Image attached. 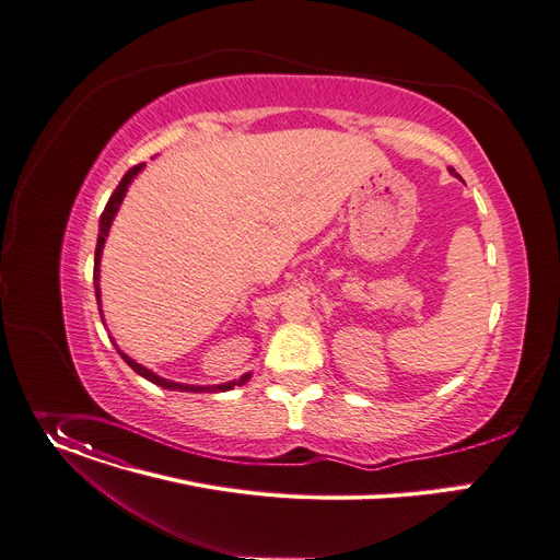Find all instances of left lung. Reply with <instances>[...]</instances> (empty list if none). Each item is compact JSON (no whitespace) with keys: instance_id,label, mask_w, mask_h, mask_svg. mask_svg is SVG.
Returning <instances> with one entry per match:
<instances>
[{"instance_id":"1","label":"left lung","mask_w":560,"mask_h":560,"mask_svg":"<svg viewBox=\"0 0 560 560\" xmlns=\"http://www.w3.org/2000/svg\"><path fill=\"white\" fill-rule=\"evenodd\" d=\"M448 172H451V174H453V176H457V174H455V170H453V167H448Z\"/></svg>"}]
</instances>
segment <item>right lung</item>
<instances>
[{"instance_id": "right-lung-1", "label": "right lung", "mask_w": 560, "mask_h": 560, "mask_svg": "<svg viewBox=\"0 0 560 560\" xmlns=\"http://www.w3.org/2000/svg\"><path fill=\"white\" fill-rule=\"evenodd\" d=\"M142 167H144V163H140V165H136V167H131L125 176H122V180H120V185L114 189V194H112V198H109V202H107V208H105V212H103V217H100V232H97V243H95V259H93V285H95V299H97V308H103V303H100V259H103V247H105V241H107V236H109V228H112V223H114V219H116V214H118V210H120V202L125 200V194H127V187L131 185V180L142 172ZM100 317H103V324H105V315H103V311H100ZM114 341V339H112ZM116 346V343H114ZM118 348V346H116ZM118 352H120V358L140 375V377H144V380H149L151 384H156V386H163V388H170V390H185V393H221V390H230V388H234V386H243L247 380H249V373H245L243 377H238V380H234V382H225V384H214V386H194V384H180V382H172V380H165V377H161V375H156V373H151L149 369H144L142 364H138V362H133L127 352H122L120 348H118Z\"/></svg>"}]
</instances>
